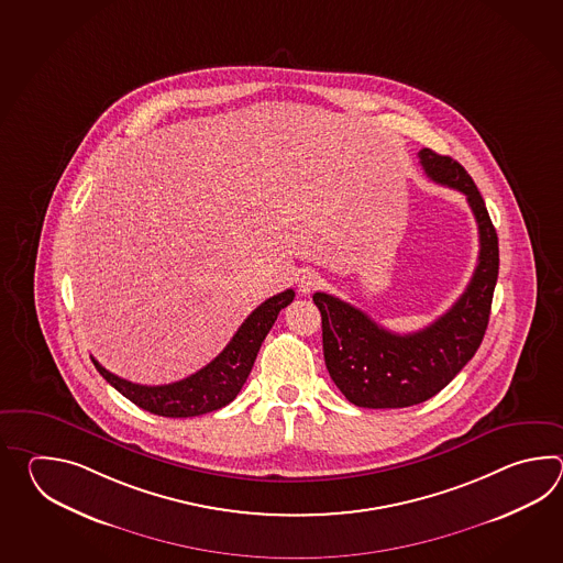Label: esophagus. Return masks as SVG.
<instances>
[{
	"label": "esophagus",
	"instance_id": "34e87169",
	"mask_svg": "<svg viewBox=\"0 0 563 563\" xmlns=\"http://www.w3.org/2000/svg\"><path fill=\"white\" fill-rule=\"evenodd\" d=\"M322 286V276L318 272H303L298 279V287L301 294H311L313 289Z\"/></svg>",
	"mask_w": 563,
	"mask_h": 563
}]
</instances>
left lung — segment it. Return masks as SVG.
I'll return each instance as SVG.
<instances>
[{"mask_svg": "<svg viewBox=\"0 0 563 563\" xmlns=\"http://www.w3.org/2000/svg\"><path fill=\"white\" fill-rule=\"evenodd\" d=\"M427 177L463 192L478 228V262L453 308L412 334H395L364 311L316 291L323 360L340 393L362 408H405L439 395L475 356L489 323L499 274V241L485 201L465 168L431 148L419 153Z\"/></svg>", "mask_w": 563, "mask_h": 563, "instance_id": "obj_1", "label": "left lung"}]
</instances>
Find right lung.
Instances as JSON below:
<instances>
[{"mask_svg":"<svg viewBox=\"0 0 563 563\" xmlns=\"http://www.w3.org/2000/svg\"><path fill=\"white\" fill-rule=\"evenodd\" d=\"M296 291L286 289L274 298L265 299L262 306L247 316L240 330L231 338L223 352L211 360L205 368L183 378L179 383L163 386H144L120 378L95 362L96 371L112 384L120 395L126 396L136 407L146 412L168 419H189L228 407L240 395L241 386L247 380L267 332L276 323L277 313L294 301Z\"/></svg>","mask_w":563,"mask_h":563,"instance_id":"add662e5","label":"right lung"}]
</instances>
